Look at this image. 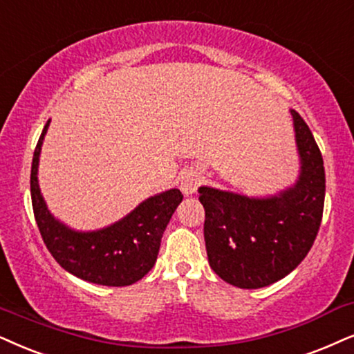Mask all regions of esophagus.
<instances>
[{
    "mask_svg": "<svg viewBox=\"0 0 354 354\" xmlns=\"http://www.w3.org/2000/svg\"><path fill=\"white\" fill-rule=\"evenodd\" d=\"M201 185V174L198 173V169H185L180 176V187L183 191V194L191 196L194 194L198 186Z\"/></svg>",
    "mask_w": 354,
    "mask_h": 354,
    "instance_id": "34e87169",
    "label": "esophagus"
}]
</instances>
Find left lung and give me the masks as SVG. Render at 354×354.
<instances>
[{
  "mask_svg": "<svg viewBox=\"0 0 354 354\" xmlns=\"http://www.w3.org/2000/svg\"><path fill=\"white\" fill-rule=\"evenodd\" d=\"M301 156L292 187L270 198H248L201 186L209 265L225 283L258 289L283 279L307 257L319 234L325 201L320 149L299 113L290 111Z\"/></svg>",
  "mask_w": 354,
  "mask_h": 354,
  "instance_id": "8db88e82",
  "label": "left lung"
}]
</instances>
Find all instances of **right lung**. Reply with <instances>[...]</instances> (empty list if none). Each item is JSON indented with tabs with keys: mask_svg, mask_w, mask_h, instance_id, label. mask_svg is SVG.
I'll list each match as a JSON object with an SVG mask.
<instances>
[{
	"mask_svg": "<svg viewBox=\"0 0 354 354\" xmlns=\"http://www.w3.org/2000/svg\"><path fill=\"white\" fill-rule=\"evenodd\" d=\"M48 124L50 120L40 133L30 168V198L44 243L58 265L80 279L113 288L137 283L155 265L163 232L183 201L181 191L174 187L151 196L106 229L71 230L52 216L39 189V156Z\"/></svg>",
	"mask_w": 354,
	"mask_h": 354,
	"instance_id": "add662e5",
	"label": "right lung"
}]
</instances>
